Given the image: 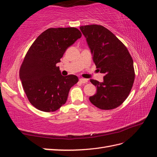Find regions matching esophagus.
I'll return each mask as SVG.
<instances>
[{"mask_svg":"<svg viewBox=\"0 0 157 157\" xmlns=\"http://www.w3.org/2000/svg\"><path fill=\"white\" fill-rule=\"evenodd\" d=\"M79 81L81 82V83H86L88 82V80L87 79H86V78H80L79 79Z\"/></svg>","mask_w":157,"mask_h":157,"instance_id":"obj_1","label":"esophagus"}]
</instances>
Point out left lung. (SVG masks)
<instances>
[{
	"label": "left lung",
	"mask_w": 157,
	"mask_h": 157,
	"mask_svg": "<svg viewBox=\"0 0 157 157\" xmlns=\"http://www.w3.org/2000/svg\"><path fill=\"white\" fill-rule=\"evenodd\" d=\"M93 55V62L103 81H90L97 87V93L89 97L91 103L101 109L109 110L123 103L134 84V62L124 44L102 25L80 27Z\"/></svg>",
	"instance_id": "8db88e82"
}]
</instances>
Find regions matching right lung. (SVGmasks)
Returning <instances> with one entry per match:
<instances>
[{
  "instance_id": "right-lung-1",
  "label": "right lung",
  "mask_w": 157,
  "mask_h": 157,
  "mask_svg": "<svg viewBox=\"0 0 157 157\" xmlns=\"http://www.w3.org/2000/svg\"><path fill=\"white\" fill-rule=\"evenodd\" d=\"M81 36L75 27L48 29L27 52L19 77L27 99L37 109L55 111L67 102L70 89L78 78L73 75L62 76L56 64L67 48Z\"/></svg>"
}]
</instances>
